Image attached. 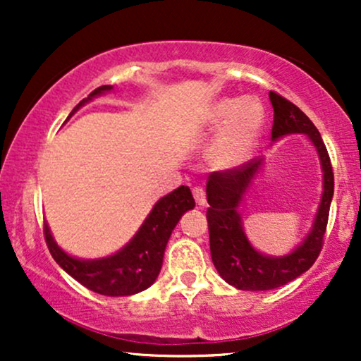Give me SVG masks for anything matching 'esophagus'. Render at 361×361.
I'll return each instance as SVG.
<instances>
[{
    "label": "esophagus",
    "instance_id": "esophagus-1",
    "mask_svg": "<svg viewBox=\"0 0 361 361\" xmlns=\"http://www.w3.org/2000/svg\"><path fill=\"white\" fill-rule=\"evenodd\" d=\"M192 193H193L195 202H197V205L204 207V205H205V202H207L205 190H204V188H200V186H193V188H192Z\"/></svg>",
    "mask_w": 361,
    "mask_h": 361
}]
</instances>
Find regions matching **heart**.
<instances>
[{
	"label": "heart",
	"mask_w": 361,
	"mask_h": 361,
	"mask_svg": "<svg viewBox=\"0 0 361 361\" xmlns=\"http://www.w3.org/2000/svg\"><path fill=\"white\" fill-rule=\"evenodd\" d=\"M264 106L258 98H222L207 111L205 126L219 128L207 151V159L215 169L241 166L252 156L263 132Z\"/></svg>",
	"instance_id": "b5f03b06"
}]
</instances>
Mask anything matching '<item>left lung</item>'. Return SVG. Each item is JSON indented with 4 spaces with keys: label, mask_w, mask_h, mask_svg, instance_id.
<instances>
[{
    "label": "left lung",
    "mask_w": 361,
    "mask_h": 361,
    "mask_svg": "<svg viewBox=\"0 0 361 361\" xmlns=\"http://www.w3.org/2000/svg\"><path fill=\"white\" fill-rule=\"evenodd\" d=\"M270 102L273 105L271 140L290 134L307 135L316 146L321 159L324 192L312 231L304 243L290 255L273 258L261 255L251 246L244 234L241 215L238 212L247 186L263 164V157H255L238 168L210 173L207 181V202L210 205L207 209L210 255L219 275L239 290H273L295 280L312 267L324 243L329 207L334 193L333 166L316 126L299 106L275 91H270Z\"/></svg>",
    "instance_id": "8db88e82"
}]
</instances>
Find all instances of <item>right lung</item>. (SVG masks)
I'll use <instances>...</instances> for the list:
<instances>
[{
	"instance_id": "add662e5",
	"label": "right lung",
	"mask_w": 361,
	"mask_h": 361,
	"mask_svg": "<svg viewBox=\"0 0 361 361\" xmlns=\"http://www.w3.org/2000/svg\"><path fill=\"white\" fill-rule=\"evenodd\" d=\"M114 86H100L91 91L88 98L74 106L69 117L80 106L106 93ZM195 200L188 186L181 185L168 193L152 207L137 234L118 252L102 259H78L69 256L54 241L47 224H44V235L52 258L66 273L80 281L86 288L109 297H126L142 292L154 283L163 267V256L169 235L186 210L193 209Z\"/></svg>"
}]
</instances>
